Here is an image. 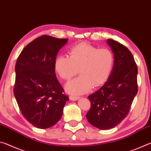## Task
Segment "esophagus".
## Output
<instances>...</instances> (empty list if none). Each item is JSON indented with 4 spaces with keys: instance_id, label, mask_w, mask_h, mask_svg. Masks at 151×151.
<instances>
[{
    "instance_id": "obj_1",
    "label": "esophagus",
    "mask_w": 151,
    "mask_h": 151,
    "mask_svg": "<svg viewBox=\"0 0 151 151\" xmlns=\"http://www.w3.org/2000/svg\"><path fill=\"white\" fill-rule=\"evenodd\" d=\"M69 99H70V100H71V101H77V100H78V99H80V97H79V96H70Z\"/></svg>"
}]
</instances>
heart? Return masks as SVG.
<instances>
[{
  "mask_svg": "<svg viewBox=\"0 0 151 151\" xmlns=\"http://www.w3.org/2000/svg\"><path fill=\"white\" fill-rule=\"evenodd\" d=\"M69 55V57L59 55L55 60L56 72L64 80H69L78 72L81 74L66 84L67 93H86L94 85H103L109 78L114 60L113 53L109 48H98L87 43H81L71 48Z\"/></svg>",
  "mask_w": 151,
  "mask_h": 151,
  "instance_id": "b5f03b06",
  "label": "heart"
}]
</instances>
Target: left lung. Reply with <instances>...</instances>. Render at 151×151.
Here are the masks:
<instances>
[{"instance_id":"8db88e82","label":"left lung","mask_w":151,"mask_h":151,"mask_svg":"<svg viewBox=\"0 0 151 151\" xmlns=\"http://www.w3.org/2000/svg\"><path fill=\"white\" fill-rule=\"evenodd\" d=\"M114 54V65L108 80L88 96L91 109L86 117L89 123L101 130L116 127L129 114L138 92V68L128 48L112 39L106 40Z\"/></svg>"}]
</instances>
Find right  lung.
I'll list each match as a JSON object with an SVG mask.
<instances>
[{
  "instance_id": "obj_1",
  "label": "right lung",
  "mask_w": 151,
  "mask_h": 151,
  "mask_svg": "<svg viewBox=\"0 0 151 151\" xmlns=\"http://www.w3.org/2000/svg\"><path fill=\"white\" fill-rule=\"evenodd\" d=\"M68 39L42 35L25 47L15 65L14 94L22 115L35 127L54 126L69 100L55 75V60Z\"/></svg>"
}]
</instances>
